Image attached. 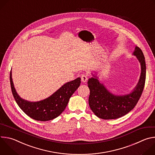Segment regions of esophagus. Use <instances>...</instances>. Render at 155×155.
Masks as SVG:
<instances>
[{
  "label": "esophagus",
  "mask_w": 155,
  "mask_h": 155,
  "mask_svg": "<svg viewBox=\"0 0 155 155\" xmlns=\"http://www.w3.org/2000/svg\"><path fill=\"white\" fill-rule=\"evenodd\" d=\"M81 81L83 82H86L87 80V76L86 74H83L81 76Z\"/></svg>",
  "instance_id": "1"
}]
</instances>
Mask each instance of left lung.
Masks as SVG:
<instances>
[{
	"mask_svg": "<svg viewBox=\"0 0 155 155\" xmlns=\"http://www.w3.org/2000/svg\"><path fill=\"white\" fill-rule=\"evenodd\" d=\"M134 54L141 64V75L139 81L133 92L129 94L118 96L109 93L104 85L96 78L88 80L90 88L89 105L93 113L104 120L117 119L121 117L133 109L139 101L145 86L146 78V64L143 53L136 47Z\"/></svg>",
	"mask_w": 155,
	"mask_h": 155,
	"instance_id": "8db88e82",
	"label": "left lung"
}]
</instances>
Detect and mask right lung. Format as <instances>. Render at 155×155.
I'll use <instances>...</instances> for the list:
<instances>
[{
    "label": "right lung",
    "instance_id": "1",
    "mask_svg": "<svg viewBox=\"0 0 155 155\" xmlns=\"http://www.w3.org/2000/svg\"><path fill=\"white\" fill-rule=\"evenodd\" d=\"M10 80L13 96L20 108L31 118L41 121L51 120L60 115L81 83V78H77L64 84L49 97L39 102H31L20 98L16 93L11 72Z\"/></svg>",
    "mask_w": 155,
    "mask_h": 155
}]
</instances>
